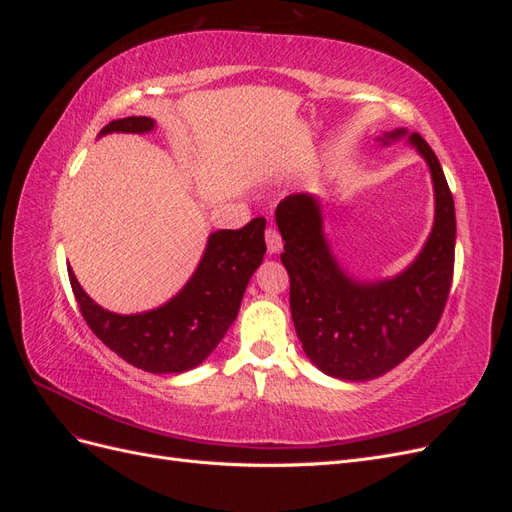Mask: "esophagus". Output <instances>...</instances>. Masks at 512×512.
<instances>
[{
    "label": "esophagus",
    "mask_w": 512,
    "mask_h": 512,
    "mask_svg": "<svg viewBox=\"0 0 512 512\" xmlns=\"http://www.w3.org/2000/svg\"><path fill=\"white\" fill-rule=\"evenodd\" d=\"M265 239H267V250H269V254H280V250H282V235H280V230L277 228H273V226H269L267 228V232H265Z\"/></svg>",
    "instance_id": "1"
}]
</instances>
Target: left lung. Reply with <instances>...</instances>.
Here are the masks:
<instances>
[{"label": "left lung", "mask_w": 512, "mask_h": 512, "mask_svg": "<svg viewBox=\"0 0 512 512\" xmlns=\"http://www.w3.org/2000/svg\"><path fill=\"white\" fill-rule=\"evenodd\" d=\"M406 134L399 128L378 141L389 145ZM408 143L429 166L436 218L421 254L391 280L359 282L339 267L312 194H290L275 209L294 329L307 359L339 380L363 382L399 365L436 331L451 292L457 230L453 194L425 138L414 132Z\"/></svg>", "instance_id": "obj_1"}]
</instances>
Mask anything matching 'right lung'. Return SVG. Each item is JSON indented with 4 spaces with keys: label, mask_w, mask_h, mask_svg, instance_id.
Wrapping results in <instances>:
<instances>
[{
    "label": "right lung",
    "mask_w": 512,
    "mask_h": 512,
    "mask_svg": "<svg viewBox=\"0 0 512 512\" xmlns=\"http://www.w3.org/2000/svg\"><path fill=\"white\" fill-rule=\"evenodd\" d=\"M156 128L149 117L115 119L100 130L145 134ZM265 220L239 230L211 232L194 275L168 303L143 314H115L100 307L81 288L68 267L72 292L89 329L104 346L130 365L151 374H181L203 363L235 322L247 282L260 267Z\"/></svg>",
    "instance_id": "right-lung-1"
}]
</instances>
